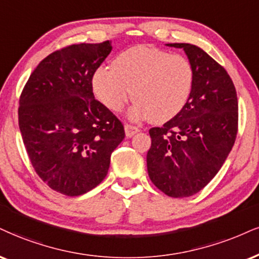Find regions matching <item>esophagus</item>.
<instances>
[{"mask_svg": "<svg viewBox=\"0 0 259 259\" xmlns=\"http://www.w3.org/2000/svg\"><path fill=\"white\" fill-rule=\"evenodd\" d=\"M139 132V128L138 127H136V126H133V124H128L127 123L126 126H124V133H126V137H132V136H135L136 133H138Z\"/></svg>", "mask_w": 259, "mask_h": 259, "instance_id": "esophagus-1", "label": "esophagus"}]
</instances>
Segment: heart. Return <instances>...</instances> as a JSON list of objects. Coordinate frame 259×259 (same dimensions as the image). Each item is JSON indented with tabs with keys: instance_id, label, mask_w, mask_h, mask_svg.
I'll list each match as a JSON object with an SVG mask.
<instances>
[{
	"instance_id": "b5f03b06",
	"label": "heart",
	"mask_w": 259,
	"mask_h": 259,
	"mask_svg": "<svg viewBox=\"0 0 259 259\" xmlns=\"http://www.w3.org/2000/svg\"><path fill=\"white\" fill-rule=\"evenodd\" d=\"M194 72L186 57L149 46L120 53L111 68L101 67L92 76L95 95L111 111L122 110L131 98L135 120L149 117L167 122L186 105L193 89Z\"/></svg>"
}]
</instances>
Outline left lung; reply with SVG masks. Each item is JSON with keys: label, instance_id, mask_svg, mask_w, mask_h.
<instances>
[{"label": "left lung", "instance_id": "obj_1", "mask_svg": "<svg viewBox=\"0 0 259 259\" xmlns=\"http://www.w3.org/2000/svg\"><path fill=\"white\" fill-rule=\"evenodd\" d=\"M167 46L186 53L194 72L193 89L180 113L149 131L146 163L158 190L185 198L203 190L231 152L238 133V97L226 69L203 49L188 43Z\"/></svg>", "mask_w": 259, "mask_h": 259}]
</instances>
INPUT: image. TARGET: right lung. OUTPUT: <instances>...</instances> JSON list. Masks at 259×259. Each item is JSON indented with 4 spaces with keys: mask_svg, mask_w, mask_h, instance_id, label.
Segmentation results:
<instances>
[{
    "mask_svg": "<svg viewBox=\"0 0 259 259\" xmlns=\"http://www.w3.org/2000/svg\"><path fill=\"white\" fill-rule=\"evenodd\" d=\"M110 52L109 40L56 50L32 72L19 100L28 158L41 180L65 196L100 185L124 138L121 121L92 92V76Z\"/></svg>",
    "mask_w": 259,
    "mask_h": 259,
    "instance_id": "obj_1",
    "label": "right lung"
}]
</instances>
